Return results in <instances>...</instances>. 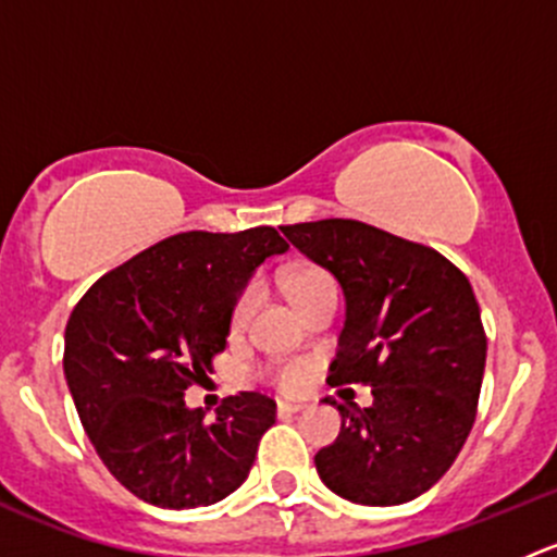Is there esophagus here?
Here are the masks:
<instances>
[{"label": "esophagus", "instance_id": "34e87169", "mask_svg": "<svg viewBox=\"0 0 557 557\" xmlns=\"http://www.w3.org/2000/svg\"><path fill=\"white\" fill-rule=\"evenodd\" d=\"M277 414H296L299 412V409H305V404H299V401H277Z\"/></svg>", "mask_w": 557, "mask_h": 557}]
</instances>
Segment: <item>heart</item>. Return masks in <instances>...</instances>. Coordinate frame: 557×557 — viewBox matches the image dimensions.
Masks as SVG:
<instances>
[{
	"label": "heart",
	"instance_id": "heart-1",
	"mask_svg": "<svg viewBox=\"0 0 557 557\" xmlns=\"http://www.w3.org/2000/svg\"><path fill=\"white\" fill-rule=\"evenodd\" d=\"M280 283H283L285 294L290 296V301L296 305V310H301V307H305L307 301H312L314 296L336 288L334 277H331L325 269L314 267V263H294V267L283 269V274H280ZM256 301H258L256 283H247L245 288L237 294V299H234L232 312H228V325H232V331L245 329V323L250 320ZM261 377L267 380V383H272L277 391L296 393L310 383L312 372L305 361H285V363H277V367L263 369Z\"/></svg>",
	"mask_w": 557,
	"mask_h": 557
}]
</instances>
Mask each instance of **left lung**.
Listing matches in <instances>:
<instances>
[{"mask_svg": "<svg viewBox=\"0 0 557 557\" xmlns=\"http://www.w3.org/2000/svg\"><path fill=\"white\" fill-rule=\"evenodd\" d=\"M339 280L347 320L331 385H372L374 404H334L342 431L314 455L329 491L393 507L429 491L476 418L487 336L466 274L434 247L350 218L280 226Z\"/></svg>", "mask_w": 557, "mask_h": 557, "instance_id": "8db88e82", "label": "left lung"}]
</instances>
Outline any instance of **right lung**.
Here are the masks:
<instances>
[{
	"mask_svg": "<svg viewBox=\"0 0 557 557\" xmlns=\"http://www.w3.org/2000/svg\"><path fill=\"white\" fill-rule=\"evenodd\" d=\"M288 243L272 226L185 232L102 274L64 334L77 414L110 474L153 507H210L250 474L274 401L243 391L218 418L185 407L226 350L228 312L258 263Z\"/></svg>",
	"mask_w": 557,
	"mask_h": 557,
	"instance_id": "obj_1",
	"label": "right lung"
}]
</instances>
